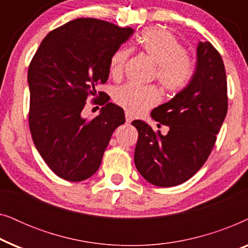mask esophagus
Here are the masks:
<instances>
[{"label":"esophagus","mask_w":248,"mask_h":248,"mask_svg":"<svg viewBox=\"0 0 248 248\" xmlns=\"http://www.w3.org/2000/svg\"><path fill=\"white\" fill-rule=\"evenodd\" d=\"M125 120H126V123L130 124L131 122L133 121V116H132L130 113H127V111H126V113H125Z\"/></svg>","instance_id":"34e87169"}]
</instances>
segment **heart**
I'll return each instance as SVG.
<instances>
[{
	"instance_id": "b5f03b06",
	"label": "heart",
	"mask_w": 248,
	"mask_h": 248,
	"mask_svg": "<svg viewBox=\"0 0 248 248\" xmlns=\"http://www.w3.org/2000/svg\"><path fill=\"white\" fill-rule=\"evenodd\" d=\"M137 42L142 52L157 65L155 77L165 90L177 93L188 86L194 74V66L174 33L154 27L143 30ZM128 55L130 50L125 47H120L110 55L109 74L114 79L123 76ZM114 100L128 113L139 115L155 106L160 100V93L154 86L126 83L115 89Z\"/></svg>"
}]
</instances>
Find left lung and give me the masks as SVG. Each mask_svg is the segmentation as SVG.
<instances>
[{"label":"left lung","mask_w":248,"mask_h":248,"mask_svg":"<svg viewBox=\"0 0 248 248\" xmlns=\"http://www.w3.org/2000/svg\"><path fill=\"white\" fill-rule=\"evenodd\" d=\"M227 110L223 61L211 43L200 42L191 82L151 111L155 122L168 126V133L155 132L143 121L132 122L139 132L134 162L142 177L159 187L188 181L211 154Z\"/></svg>","instance_id":"1"}]
</instances>
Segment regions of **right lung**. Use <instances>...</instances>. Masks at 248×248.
<instances>
[{
	"label": "right lung",
	"mask_w": 248,
	"mask_h": 248,
	"mask_svg": "<svg viewBox=\"0 0 248 248\" xmlns=\"http://www.w3.org/2000/svg\"><path fill=\"white\" fill-rule=\"evenodd\" d=\"M133 32L103 20H72L50 31L30 62V133L47 166L65 181L91 177L113 132L125 123L123 108L101 91L95 100L101 114L87 120L80 113L107 81L110 55Z\"/></svg>",
	"instance_id": "right-lung-1"
}]
</instances>
